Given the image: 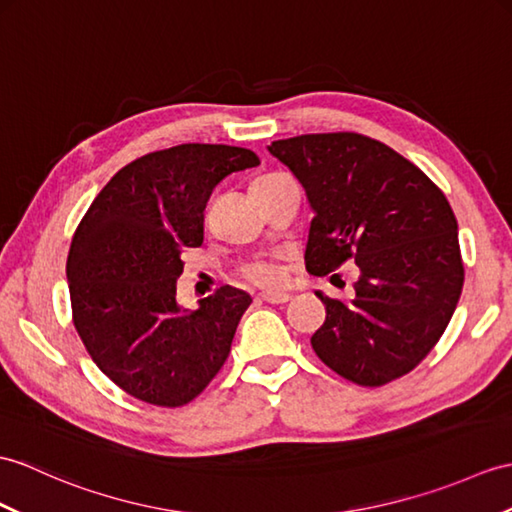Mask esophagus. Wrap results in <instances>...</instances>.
<instances>
[{"mask_svg":"<svg viewBox=\"0 0 512 512\" xmlns=\"http://www.w3.org/2000/svg\"><path fill=\"white\" fill-rule=\"evenodd\" d=\"M290 299H292V296L288 292H264V294H259V301H266L270 305H283V303H288Z\"/></svg>","mask_w":512,"mask_h":512,"instance_id":"esophagus-1","label":"esophagus"}]
</instances>
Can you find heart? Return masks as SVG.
I'll use <instances>...</instances> for the list:
<instances>
[{
    "label": "heart",
    "mask_w": 512,
    "mask_h": 512,
    "mask_svg": "<svg viewBox=\"0 0 512 512\" xmlns=\"http://www.w3.org/2000/svg\"><path fill=\"white\" fill-rule=\"evenodd\" d=\"M242 275L255 285H264V288H272L281 281V270L275 261H255V264L244 268Z\"/></svg>",
    "instance_id": "heart-1"
}]
</instances>
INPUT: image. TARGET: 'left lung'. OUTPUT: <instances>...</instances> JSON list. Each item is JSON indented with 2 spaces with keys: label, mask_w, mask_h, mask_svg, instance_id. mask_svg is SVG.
<instances>
[{
  "label": "left lung",
  "mask_w": 512,
  "mask_h": 512,
  "mask_svg": "<svg viewBox=\"0 0 512 512\" xmlns=\"http://www.w3.org/2000/svg\"><path fill=\"white\" fill-rule=\"evenodd\" d=\"M314 209L305 268L325 277L355 261L351 301L329 299L312 349L358 386H384L417 368L441 340L465 283L458 222L417 165L360 133L272 141Z\"/></svg>",
  "instance_id": "left-lung-1"
}]
</instances>
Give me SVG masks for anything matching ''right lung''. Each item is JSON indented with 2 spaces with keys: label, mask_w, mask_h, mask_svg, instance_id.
Here are the masks:
<instances>
[{
  "label": "right lung",
  "mask_w": 512,
  "mask_h": 512,
  "mask_svg": "<svg viewBox=\"0 0 512 512\" xmlns=\"http://www.w3.org/2000/svg\"><path fill=\"white\" fill-rule=\"evenodd\" d=\"M259 165L253 150L181 144L124 165L71 240V316L100 371L130 397L181 408L231 353L246 292L222 285L196 312L176 303L181 251L205 237L207 200L224 176Z\"/></svg>",
  "instance_id": "right-lung-1"
}]
</instances>
